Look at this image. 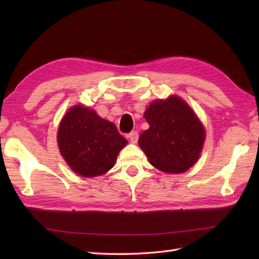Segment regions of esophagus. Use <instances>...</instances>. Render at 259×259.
Masks as SVG:
<instances>
[{"label":"esophagus","instance_id":"34e87169","mask_svg":"<svg viewBox=\"0 0 259 259\" xmlns=\"http://www.w3.org/2000/svg\"><path fill=\"white\" fill-rule=\"evenodd\" d=\"M128 138L129 140L133 142V144H136L137 141H138V138H139V134L137 133V131H133V133H130L128 135Z\"/></svg>","mask_w":259,"mask_h":259}]
</instances>
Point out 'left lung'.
<instances>
[{
  "instance_id": "obj_1",
  "label": "left lung",
  "mask_w": 259,
  "mask_h": 259,
  "mask_svg": "<svg viewBox=\"0 0 259 259\" xmlns=\"http://www.w3.org/2000/svg\"><path fill=\"white\" fill-rule=\"evenodd\" d=\"M149 129L139 137V147L153 167L180 174L194 166L205 142V128L183 99L176 96L150 103L145 112Z\"/></svg>"
}]
</instances>
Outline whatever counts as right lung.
<instances>
[{"label": "right lung", "instance_id": "obj_1", "mask_svg": "<svg viewBox=\"0 0 259 259\" xmlns=\"http://www.w3.org/2000/svg\"><path fill=\"white\" fill-rule=\"evenodd\" d=\"M126 144L112 122L80 104L65 113L58 130V145L64 160L75 174L87 178L109 171Z\"/></svg>", "mask_w": 259, "mask_h": 259}]
</instances>
